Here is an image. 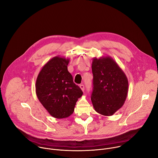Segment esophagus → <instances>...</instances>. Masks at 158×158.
Returning a JSON list of instances; mask_svg holds the SVG:
<instances>
[{"label": "esophagus", "mask_w": 158, "mask_h": 158, "mask_svg": "<svg viewBox=\"0 0 158 158\" xmlns=\"http://www.w3.org/2000/svg\"><path fill=\"white\" fill-rule=\"evenodd\" d=\"M79 87L81 88V89L82 90V91L83 92L84 91V89H84V85L83 84H81V85H79Z\"/></svg>", "instance_id": "34e87169"}]
</instances>
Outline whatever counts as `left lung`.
Masks as SVG:
<instances>
[{
    "label": "left lung",
    "mask_w": 158,
    "mask_h": 158,
    "mask_svg": "<svg viewBox=\"0 0 158 158\" xmlns=\"http://www.w3.org/2000/svg\"><path fill=\"white\" fill-rule=\"evenodd\" d=\"M93 90L91 101L99 114L110 116L124 105L128 93V80L110 56L94 57L92 62Z\"/></svg>",
    "instance_id": "1"
}]
</instances>
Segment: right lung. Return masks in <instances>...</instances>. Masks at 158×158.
<instances>
[{
  "label": "right lung",
  "mask_w": 158,
  "mask_h": 158,
  "mask_svg": "<svg viewBox=\"0 0 158 158\" xmlns=\"http://www.w3.org/2000/svg\"><path fill=\"white\" fill-rule=\"evenodd\" d=\"M69 58L54 57L39 72L35 82L38 99L49 113L57 119L70 116L78 99L82 96L67 70Z\"/></svg>",
  "instance_id": "1"
}]
</instances>
